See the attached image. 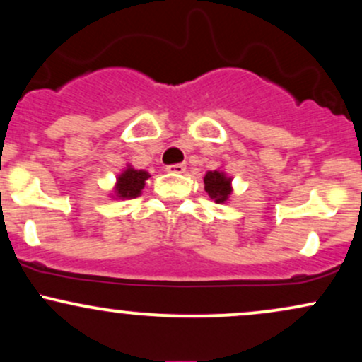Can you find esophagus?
I'll return each mask as SVG.
<instances>
[{
	"label": "esophagus",
	"instance_id": "obj_1",
	"mask_svg": "<svg viewBox=\"0 0 362 362\" xmlns=\"http://www.w3.org/2000/svg\"><path fill=\"white\" fill-rule=\"evenodd\" d=\"M167 172H170V173H184V172H185V165H184V163L168 165Z\"/></svg>",
	"mask_w": 362,
	"mask_h": 362
}]
</instances>
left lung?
Wrapping results in <instances>:
<instances>
[{
	"instance_id": "1",
	"label": "left lung",
	"mask_w": 362,
	"mask_h": 362,
	"mask_svg": "<svg viewBox=\"0 0 362 362\" xmlns=\"http://www.w3.org/2000/svg\"><path fill=\"white\" fill-rule=\"evenodd\" d=\"M204 189L206 192L211 195V199H214L216 202H224L228 199V195L231 194L230 187V178H226L221 172H207L204 177Z\"/></svg>"
}]
</instances>
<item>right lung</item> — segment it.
<instances>
[{
  "instance_id": "1",
  "label": "right lung",
  "mask_w": 362,
  "mask_h": 362,
  "mask_svg": "<svg viewBox=\"0 0 362 362\" xmlns=\"http://www.w3.org/2000/svg\"><path fill=\"white\" fill-rule=\"evenodd\" d=\"M148 177H149L148 173L143 172V170L127 168L126 172L119 177L117 187H115L119 197H122V199L138 197V195L141 194V190H143L144 182L148 180Z\"/></svg>"
}]
</instances>
